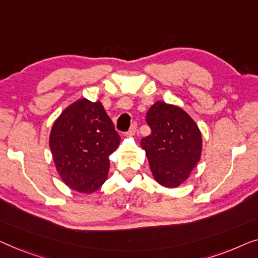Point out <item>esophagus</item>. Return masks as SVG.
Masks as SVG:
<instances>
[{
	"label": "esophagus",
	"instance_id": "1",
	"mask_svg": "<svg viewBox=\"0 0 258 258\" xmlns=\"http://www.w3.org/2000/svg\"><path fill=\"white\" fill-rule=\"evenodd\" d=\"M137 127H138L137 121H133L132 124H131V127H130V130H128V132H127L128 136H133V134L137 132Z\"/></svg>",
	"mask_w": 258,
	"mask_h": 258
}]
</instances>
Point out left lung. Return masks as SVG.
<instances>
[{"label": "left lung", "mask_w": 258, "mask_h": 258, "mask_svg": "<svg viewBox=\"0 0 258 258\" xmlns=\"http://www.w3.org/2000/svg\"><path fill=\"white\" fill-rule=\"evenodd\" d=\"M151 134L143 138L152 174L161 186L184 182L200 160L202 137L195 121L182 108L157 101L146 114Z\"/></svg>", "instance_id": "8db88e82"}]
</instances>
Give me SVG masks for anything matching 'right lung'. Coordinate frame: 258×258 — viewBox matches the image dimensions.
I'll list each match as a JSON object with an SVG mask.
<instances>
[{
    "instance_id": "add662e5",
    "label": "right lung",
    "mask_w": 258,
    "mask_h": 258,
    "mask_svg": "<svg viewBox=\"0 0 258 258\" xmlns=\"http://www.w3.org/2000/svg\"><path fill=\"white\" fill-rule=\"evenodd\" d=\"M120 137L100 101H76L65 108L50 133V148L64 183L91 194L107 179L110 159Z\"/></svg>"
}]
</instances>
